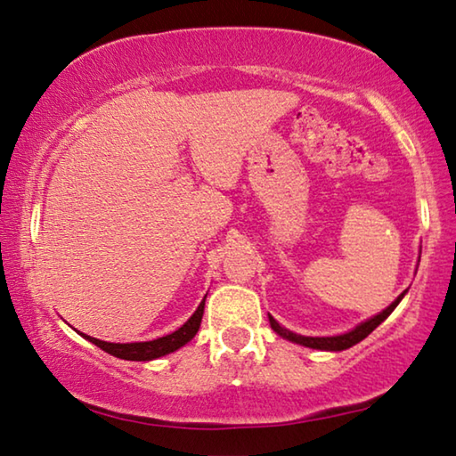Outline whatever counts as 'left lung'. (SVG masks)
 <instances>
[{"instance_id":"1","label":"left lung","mask_w":456,"mask_h":456,"mask_svg":"<svg viewBox=\"0 0 456 456\" xmlns=\"http://www.w3.org/2000/svg\"><path fill=\"white\" fill-rule=\"evenodd\" d=\"M403 294H406V292H402L400 296H397V298L392 302V305H389L386 310H381L379 314H375L373 319L357 324L355 329L349 330V332H345V335H335V337H305V335H296V332L288 330V329L281 327V324H278V321L273 319V316H270V324H272V329L276 330L280 337H284V338H288V341H292V343L310 346V349H321V351H343V349H349V346H353V345H357L359 341H363V338L370 335V332H373L375 329H378L379 324L384 322L387 316L394 313V308L400 305V300L403 298Z\"/></svg>"}]
</instances>
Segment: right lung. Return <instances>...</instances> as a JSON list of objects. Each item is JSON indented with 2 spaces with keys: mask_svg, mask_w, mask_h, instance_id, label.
Wrapping results in <instances>:
<instances>
[{
  "mask_svg": "<svg viewBox=\"0 0 456 456\" xmlns=\"http://www.w3.org/2000/svg\"><path fill=\"white\" fill-rule=\"evenodd\" d=\"M205 298H207V296H205ZM205 298H202L199 308L194 310V314L183 324V327H180L175 332H170V335L160 337V338H154V341H143V343H107V341H99V338H95V337L83 335V332H81V335L85 338H89L93 345H97L99 349H103L105 353H110V355L119 357V359L151 361V359L164 357V355H168V353H175L176 349H180V346L189 343L191 338L197 335V330L200 327V321H202V313H205Z\"/></svg>",
  "mask_w": 456,
  "mask_h": 456,
  "instance_id": "add662e5",
  "label": "right lung"
}]
</instances>
